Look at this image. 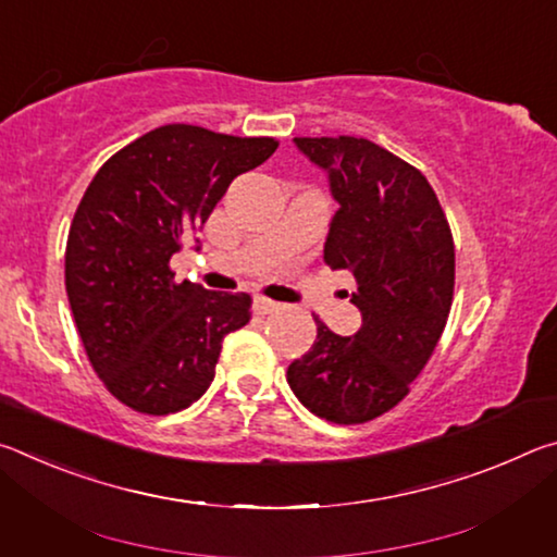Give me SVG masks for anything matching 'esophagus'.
I'll use <instances>...</instances> for the list:
<instances>
[{"label": "esophagus", "instance_id": "1", "mask_svg": "<svg viewBox=\"0 0 557 557\" xmlns=\"http://www.w3.org/2000/svg\"><path fill=\"white\" fill-rule=\"evenodd\" d=\"M282 305L280 301H272L265 297H256V312L258 314H272V312H280Z\"/></svg>", "mask_w": 557, "mask_h": 557}]
</instances>
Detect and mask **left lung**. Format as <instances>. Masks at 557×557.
<instances>
[{
    "mask_svg": "<svg viewBox=\"0 0 557 557\" xmlns=\"http://www.w3.org/2000/svg\"><path fill=\"white\" fill-rule=\"evenodd\" d=\"M338 203L324 262L356 280L363 324L317 342L289 363L287 383L307 410L336 425L395 408L445 332L455 292V243L435 191L418 169L363 137H297Z\"/></svg>",
    "mask_w": 557,
    "mask_h": 557,
    "instance_id": "1",
    "label": "left lung"
}]
</instances>
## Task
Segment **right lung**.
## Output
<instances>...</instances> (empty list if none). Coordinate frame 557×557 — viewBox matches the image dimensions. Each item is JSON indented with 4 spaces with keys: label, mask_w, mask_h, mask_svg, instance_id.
Listing matches in <instances>:
<instances>
[{
    "label": "right lung",
    "mask_w": 557,
    "mask_h": 557,
    "mask_svg": "<svg viewBox=\"0 0 557 557\" xmlns=\"http://www.w3.org/2000/svg\"><path fill=\"white\" fill-rule=\"evenodd\" d=\"M275 149L272 137L164 125L112 154L83 194L65 292L92 369L132 410L169 414L199 400L223 336L250 322V295L174 282L169 260L233 178Z\"/></svg>",
    "instance_id": "obj_1"
}]
</instances>
